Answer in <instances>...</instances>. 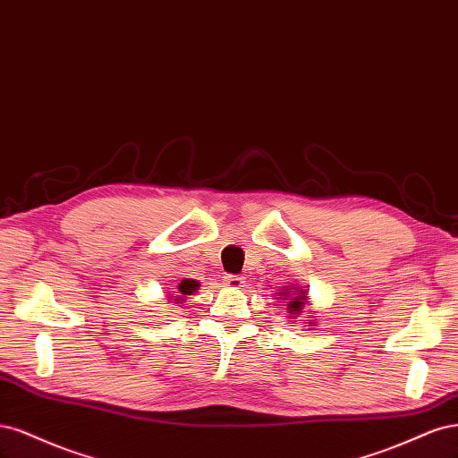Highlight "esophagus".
Instances as JSON below:
<instances>
[{"label":"esophagus","mask_w":458,"mask_h":458,"mask_svg":"<svg viewBox=\"0 0 458 458\" xmlns=\"http://www.w3.org/2000/svg\"><path fill=\"white\" fill-rule=\"evenodd\" d=\"M225 284L230 287V289H242L245 285V279L242 276H226L225 277Z\"/></svg>","instance_id":"1"}]
</instances>
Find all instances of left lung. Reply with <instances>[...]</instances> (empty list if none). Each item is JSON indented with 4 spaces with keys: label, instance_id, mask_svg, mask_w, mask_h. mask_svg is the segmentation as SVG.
<instances>
[{
    "label": "left lung",
    "instance_id": "8db88e82",
    "mask_svg": "<svg viewBox=\"0 0 458 458\" xmlns=\"http://www.w3.org/2000/svg\"><path fill=\"white\" fill-rule=\"evenodd\" d=\"M276 299L279 301H285L287 302V318L289 319H297L302 312H304V306H310V299H308V293L297 285H285L282 287V291L276 293ZM308 323V329H314L316 321L314 319H304Z\"/></svg>",
    "mask_w": 458,
    "mask_h": 458
}]
</instances>
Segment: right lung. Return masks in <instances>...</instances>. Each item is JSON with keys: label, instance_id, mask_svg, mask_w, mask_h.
Instances as JSON below:
<instances>
[{"label": "right lung", "instance_id": "add662e5", "mask_svg": "<svg viewBox=\"0 0 458 458\" xmlns=\"http://www.w3.org/2000/svg\"><path fill=\"white\" fill-rule=\"evenodd\" d=\"M176 291V297H169L171 301H174V304H182L186 301V297H190V294H194L198 289H199V282H196V279H181L179 284H176L174 287Z\"/></svg>", "mask_w": 458, "mask_h": 458}]
</instances>
